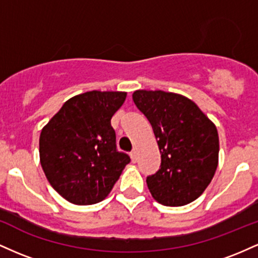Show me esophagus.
I'll return each instance as SVG.
<instances>
[{
	"label": "esophagus",
	"mask_w": 258,
	"mask_h": 258,
	"mask_svg": "<svg viewBox=\"0 0 258 258\" xmlns=\"http://www.w3.org/2000/svg\"><path fill=\"white\" fill-rule=\"evenodd\" d=\"M131 159H132V161H133V162L137 161L138 155H137V152H136V150H133V152L131 153Z\"/></svg>",
	"instance_id": "34e87169"
}]
</instances>
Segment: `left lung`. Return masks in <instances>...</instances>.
<instances>
[{
    "label": "left lung",
    "instance_id": "8db88e82",
    "mask_svg": "<svg viewBox=\"0 0 258 258\" xmlns=\"http://www.w3.org/2000/svg\"><path fill=\"white\" fill-rule=\"evenodd\" d=\"M132 98L149 120L161 153L160 170L147 178L152 197L165 206H184L197 200L217 170L216 125L182 94L137 90Z\"/></svg>",
    "mask_w": 258,
    "mask_h": 258
}]
</instances>
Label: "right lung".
<instances>
[{
  "label": "right lung",
  "mask_w": 258,
  "mask_h": 258,
  "mask_svg": "<svg viewBox=\"0 0 258 258\" xmlns=\"http://www.w3.org/2000/svg\"><path fill=\"white\" fill-rule=\"evenodd\" d=\"M126 92L90 91L74 96L43 126L40 162L57 193L75 205H92L111 191L130 156L116 150L112 115Z\"/></svg>",
  "instance_id": "obj_1"
}]
</instances>
